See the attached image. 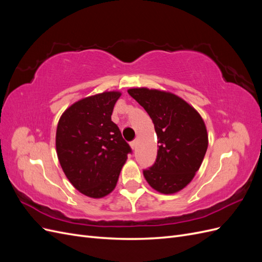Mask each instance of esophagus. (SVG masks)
Returning <instances> with one entry per match:
<instances>
[{
    "label": "esophagus",
    "instance_id": "esophagus-1",
    "mask_svg": "<svg viewBox=\"0 0 262 262\" xmlns=\"http://www.w3.org/2000/svg\"><path fill=\"white\" fill-rule=\"evenodd\" d=\"M130 145H131V147H132V149H136L137 146H138V141H137V140H136V141H132L131 143H130Z\"/></svg>",
    "mask_w": 262,
    "mask_h": 262
}]
</instances>
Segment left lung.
I'll use <instances>...</instances> for the list:
<instances>
[{
	"label": "left lung",
	"instance_id": "left-lung-1",
	"mask_svg": "<svg viewBox=\"0 0 262 262\" xmlns=\"http://www.w3.org/2000/svg\"><path fill=\"white\" fill-rule=\"evenodd\" d=\"M154 123L158 140L156 162L143 175L156 191L172 194L187 187L199 170L209 138L202 117L186 100L170 92L130 89Z\"/></svg>",
	"mask_w": 262,
	"mask_h": 262
}]
</instances>
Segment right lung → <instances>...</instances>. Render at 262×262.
I'll return each mask as SVG.
<instances>
[{
	"label": "right lung",
	"mask_w": 262,
	"mask_h": 262,
	"mask_svg": "<svg viewBox=\"0 0 262 262\" xmlns=\"http://www.w3.org/2000/svg\"><path fill=\"white\" fill-rule=\"evenodd\" d=\"M120 92H104L82 98L60 117L55 148L61 167L75 189L100 199L116 188L131 152L112 121Z\"/></svg>",
	"instance_id": "1"
}]
</instances>
